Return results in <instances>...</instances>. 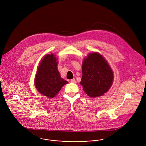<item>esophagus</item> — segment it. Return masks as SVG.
<instances>
[{
  "label": "esophagus",
  "instance_id": "34e87169",
  "mask_svg": "<svg viewBox=\"0 0 146 146\" xmlns=\"http://www.w3.org/2000/svg\"><path fill=\"white\" fill-rule=\"evenodd\" d=\"M70 82H71V83H76V80L73 78V79H72V80H70Z\"/></svg>",
  "mask_w": 146,
  "mask_h": 146
}]
</instances>
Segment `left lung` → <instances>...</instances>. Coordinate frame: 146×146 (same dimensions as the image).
Segmentation results:
<instances>
[{
	"label": "left lung",
	"mask_w": 146,
	"mask_h": 146,
	"mask_svg": "<svg viewBox=\"0 0 146 146\" xmlns=\"http://www.w3.org/2000/svg\"><path fill=\"white\" fill-rule=\"evenodd\" d=\"M82 70L80 84L90 97L101 96L110 88L113 83V72L100 54H89L83 61Z\"/></svg>",
	"instance_id": "left-lung-1"
}]
</instances>
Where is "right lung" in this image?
I'll return each instance as SVG.
<instances>
[{"instance_id": "right-lung-1", "label": "right lung", "mask_w": 146, "mask_h": 146, "mask_svg": "<svg viewBox=\"0 0 146 146\" xmlns=\"http://www.w3.org/2000/svg\"><path fill=\"white\" fill-rule=\"evenodd\" d=\"M56 56L46 54L38 66L35 79L37 90L42 95L48 98L55 97L68 82L61 78L58 70Z\"/></svg>"}]
</instances>
